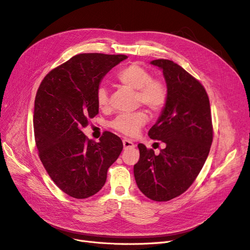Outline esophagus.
<instances>
[{
  "label": "esophagus",
  "instance_id": "obj_1",
  "mask_svg": "<svg viewBox=\"0 0 250 250\" xmlns=\"http://www.w3.org/2000/svg\"><path fill=\"white\" fill-rule=\"evenodd\" d=\"M123 146H124V149H128V148H134L135 145L131 141L127 140V139H124L123 140Z\"/></svg>",
  "mask_w": 250,
  "mask_h": 250
}]
</instances>
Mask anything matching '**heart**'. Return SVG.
Here are the masks:
<instances>
[{
  "label": "heart",
  "mask_w": 250,
  "mask_h": 250,
  "mask_svg": "<svg viewBox=\"0 0 250 250\" xmlns=\"http://www.w3.org/2000/svg\"><path fill=\"white\" fill-rule=\"evenodd\" d=\"M117 80L125 86L135 90V104L143 105L150 112L157 113L164 109L168 102V88L165 82L153 79L152 75L138 63H131L121 69ZM96 101L98 106L104 109L109 104L107 88L100 85L96 90ZM146 113L138 110L131 113H121L110 122V127L126 137H133L140 128L146 123Z\"/></svg>",
  "instance_id": "obj_1"
}]
</instances>
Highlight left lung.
<instances>
[{
    "label": "left lung",
    "mask_w": 250,
    "mask_h": 250,
    "mask_svg": "<svg viewBox=\"0 0 250 250\" xmlns=\"http://www.w3.org/2000/svg\"><path fill=\"white\" fill-rule=\"evenodd\" d=\"M168 88V102L148 132L166 147L154 154L139 144L140 160L133 173L141 192L154 201H169L192 186L206 163L213 124L208 96L201 83L177 63L156 59Z\"/></svg>",
    "instance_id": "1"
}]
</instances>
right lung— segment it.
Masks as SVG:
<instances>
[{"label": "right lung", "mask_w": 250, "mask_h": 250, "mask_svg": "<svg viewBox=\"0 0 250 250\" xmlns=\"http://www.w3.org/2000/svg\"><path fill=\"white\" fill-rule=\"evenodd\" d=\"M126 55L83 53L50 71L37 89L33 126L39 156L55 185L73 198L99 192L122 152L118 135L105 131L96 143L81 131L98 112L96 90Z\"/></svg>", "instance_id": "1"}]
</instances>
